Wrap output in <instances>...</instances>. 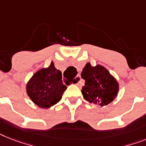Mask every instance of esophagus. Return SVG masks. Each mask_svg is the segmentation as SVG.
Returning a JSON list of instances; mask_svg holds the SVG:
<instances>
[{
  "label": "esophagus",
  "mask_w": 146,
  "mask_h": 146,
  "mask_svg": "<svg viewBox=\"0 0 146 146\" xmlns=\"http://www.w3.org/2000/svg\"><path fill=\"white\" fill-rule=\"evenodd\" d=\"M80 80H81V78H80V75H77V77L75 78V81H76V85L78 86H81V84H80Z\"/></svg>",
  "instance_id": "1"
}]
</instances>
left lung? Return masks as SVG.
Listing matches in <instances>:
<instances>
[{"label":"left lung","instance_id":"1","mask_svg":"<svg viewBox=\"0 0 146 146\" xmlns=\"http://www.w3.org/2000/svg\"><path fill=\"white\" fill-rule=\"evenodd\" d=\"M85 85L81 92L84 99L90 103L106 106L117 96L119 83L107 68L101 65L92 66L87 62L81 72Z\"/></svg>","mask_w":146,"mask_h":146}]
</instances>
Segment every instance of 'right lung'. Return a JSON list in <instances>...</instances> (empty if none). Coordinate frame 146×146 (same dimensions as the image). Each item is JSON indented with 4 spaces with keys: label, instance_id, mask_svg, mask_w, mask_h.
Here are the masks:
<instances>
[{
    "label": "right lung",
    "instance_id": "right-lung-1",
    "mask_svg": "<svg viewBox=\"0 0 146 146\" xmlns=\"http://www.w3.org/2000/svg\"><path fill=\"white\" fill-rule=\"evenodd\" d=\"M67 86L62 84V72L51 62L48 68L37 71L26 86L27 96L41 108H49L60 102Z\"/></svg>",
    "mask_w": 146,
    "mask_h": 146
}]
</instances>
